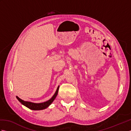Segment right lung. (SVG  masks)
I'll return each mask as SVG.
<instances>
[{"label": "right lung", "mask_w": 131, "mask_h": 131, "mask_svg": "<svg viewBox=\"0 0 131 131\" xmlns=\"http://www.w3.org/2000/svg\"><path fill=\"white\" fill-rule=\"evenodd\" d=\"M58 89H59V86H58L56 91L54 93V94L52 98L49 100L48 101H47L46 102H42V103H39V104H36V103H32L31 102H27V101H24V100H21V99H19L18 97L16 96V98L17 99L18 101L20 102L22 104L26 106L27 107H28L30 109H31L33 110H43L44 109V108H46L47 107H48L49 106L51 105L52 102L54 101V100L55 99L56 97L57 94H58Z\"/></svg>", "instance_id": "right-lung-1"}]
</instances>
